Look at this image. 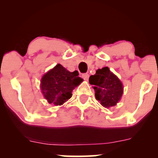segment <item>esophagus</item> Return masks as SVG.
I'll return each instance as SVG.
<instances>
[{
  "instance_id": "esophagus-1",
  "label": "esophagus",
  "mask_w": 158,
  "mask_h": 158,
  "mask_svg": "<svg viewBox=\"0 0 158 158\" xmlns=\"http://www.w3.org/2000/svg\"><path fill=\"white\" fill-rule=\"evenodd\" d=\"M82 78L85 79V80L88 81V78H89V74H88V73L82 74Z\"/></svg>"
}]
</instances>
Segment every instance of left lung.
<instances>
[{"label": "left lung", "mask_w": 158, "mask_h": 158, "mask_svg": "<svg viewBox=\"0 0 158 158\" xmlns=\"http://www.w3.org/2000/svg\"><path fill=\"white\" fill-rule=\"evenodd\" d=\"M89 82L94 85L96 99L105 108L116 106L120 100L123 94V84L108 67L98 69L95 75L90 77Z\"/></svg>", "instance_id": "8db88e82"}]
</instances>
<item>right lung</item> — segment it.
<instances>
[{
  "label": "right lung",
  "instance_id": "obj_1",
  "mask_svg": "<svg viewBox=\"0 0 158 158\" xmlns=\"http://www.w3.org/2000/svg\"><path fill=\"white\" fill-rule=\"evenodd\" d=\"M77 70L68 71L58 64L49 70L41 79V89L45 99L50 104L61 106L72 97V91L83 79Z\"/></svg>",
  "mask_w": 158,
  "mask_h": 158
}]
</instances>
